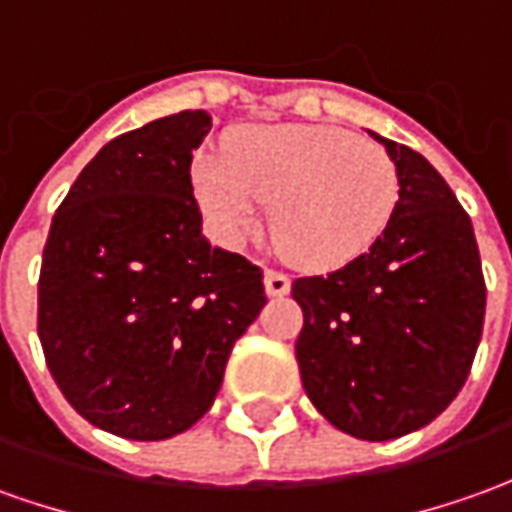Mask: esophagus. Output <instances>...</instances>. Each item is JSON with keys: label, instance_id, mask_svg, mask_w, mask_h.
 <instances>
[{"label": "esophagus", "instance_id": "34e87169", "mask_svg": "<svg viewBox=\"0 0 512 512\" xmlns=\"http://www.w3.org/2000/svg\"><path fill=\"white\" fill-rule=\"evenodd\" d=\"M263 283H266V294H269V297H285V294H288V288H291L288 274H283V271H277V269H266Z\"/></svg>", "mask_w": 512, "mask_h": 512}]
</instances>
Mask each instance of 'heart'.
<instances>
[{
	"label": "heart",
	"mask_w": 512,
	"mask_h": 512,
	"mask_svg": "<svg viewBox=\"0 0 512 512\" xmlns=\"http://www.w3.org/2000/svg\"><path fill=\"white\" fill-rule=\"evenodd\" d=\"M193 190L232 243L255 235L271 204V235L305 269H339L389 227L401 179L392 156L333 125H255L229 137L224 159L198 156Z\"/></svg>",
	"instance_id": "obj_1"
}]
</instances>
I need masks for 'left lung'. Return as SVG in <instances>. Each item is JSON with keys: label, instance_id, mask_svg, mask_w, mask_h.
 <instances>
[{"label": "left lung", "instance_id": "1", "mask_svg": "<svg viewBox=\"0 0 512 512\" xmlns=\"http://www.w3.org/2000/svg\"><path fill=\"white\" fill-rule=\"evenodd\" d=\"M401 196L384 235L342 269L291 285L305 316L308 398L344 434L395 440L457 398L485 322V274L468 212L423 156L373 134Z\"/></svg>", "mask_w": 512, "mask_h": 512}]
</instances>
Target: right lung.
I'll return each instance as SVG.
<instances>
[{"label":"right lung","mask_w":512,"mask_h":512,"mask_svg":"<svg viewBox=\"0 0 512 512\" xmlns=\"http://www.w3.org/2000/svg\"><path fill=\"white\" fill-rule=\"evenodd\" d=\"M207 111L106 142L55 210L38 274V339L92 426L168 440L207 415L229 353L266 305L263 271L201 238L193 151Z\"/></svg>","instance_id":"1"}]
</instances>
